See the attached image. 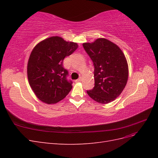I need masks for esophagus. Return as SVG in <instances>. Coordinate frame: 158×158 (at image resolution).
I'll return each instance as SVG.
<instances>
[{
  "label": "esophagus",
  "instance_id": "esophagus-1",
  "mask_svg": "<svg viewBox=\"0 0 158 158\" xmlns=\"http://www.w3.org/2000/svg\"><path fill=\"white\" fill-rule=\"evenodd\" d=\"M80 81H82V78L81 77H80L78 79H77V80H76V81L75 82H80Z\"/></svg>",
  "mask_w": 158,
  "mask_h": 158
}]
</instances>
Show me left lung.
<instances>
[{
  "label": "left lung",
  "instance_id": "8db88e82",
  "mask_svg": "<svg viewBox=\"0 0 158 158\" xmlns=\"http://www.w3.org/2000/svg\"><path fill=\"white\" fill-rule=\"evenodd\" d=\"M83 47L94 66L95 85L87 94L99 103L114 101L127 83L128 66L125 55L116 44L105 38L84 43Z\"/></svg>",
  "mask_w": 158,
  "mask_h": 158
}]
</instances>
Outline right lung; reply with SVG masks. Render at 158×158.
Here are the masks:
<instances>
[{
    "label": "right lung",
    "instance_id": "1",
    "mask_svg": "<svg viewBox=\"0 0 158 158\" xmlns=\"http://www.w3.org/2000/svg\"><path fill=\"white\" fill-rule=\"evenodd\" d=\"M78 47L76 43L52 36L41 41L33 49L27 63V78L40 101L54 104L69 94L73 82L66 78L69 74L63 66V60Z\"/></svg>",
    "mask_w": 158,
    "mask_h": 158
}]
</instances>
